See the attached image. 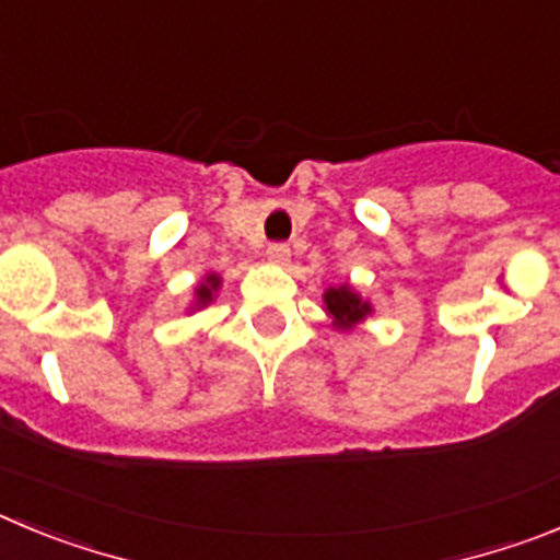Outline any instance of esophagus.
<instances>
[{
    "label": "esophagus",
    "instance_id": "1",
    "mask_svg": "<svg viewBox=\"0 0 560 560\" xmlns=\"http://www.w3.org/2000/svg\"><path fill=\"white\" fill-rule=\"evenodd\" d=\"M266 257H269L271 264L285 266L291 260V249L285 244H269V249H266Z\"/></svg>",
    "mask_w": 560,
    "mask_h": 560
}]
</instances>
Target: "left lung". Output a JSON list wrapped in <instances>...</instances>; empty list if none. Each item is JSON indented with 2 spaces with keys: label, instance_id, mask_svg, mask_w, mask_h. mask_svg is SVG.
<instances>
[{
  "label": "left lung",
  "instance_id": "obj_1",
  "mask_svg": "<svg viewBox=\"0 0 560 560\" xmlns=\"http://www.w3.org/2000/svg\"><path fill=\"white\" fill-rule=\"evenodd\" d=\"M325 311H328V316H334L336 328L350 330L373 314V305H370L368 300H361V294H355V291L345 283L339 285V289L325 291Z\"/></svg>",
  "mask_w": 560,
  "mask_h": 560
}]
</instances>
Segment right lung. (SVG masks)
<instances>
[{"mask_svg": "<svg viewBox=\"0 0 560 560\" xmlns=\"http://www.w3.org/2000/svg\"><path fill=\"white\" fill-rule=\"evenodd\" d=\"M219 289H221V277L215 275V271H210V275L196 285V305H192V308H205V305H210L212 296H215V291Z\"/></svg>", "mask_w": 560, "mask_h": 560, "instance_id": "1", "label": "right lung"}]
</instances>
